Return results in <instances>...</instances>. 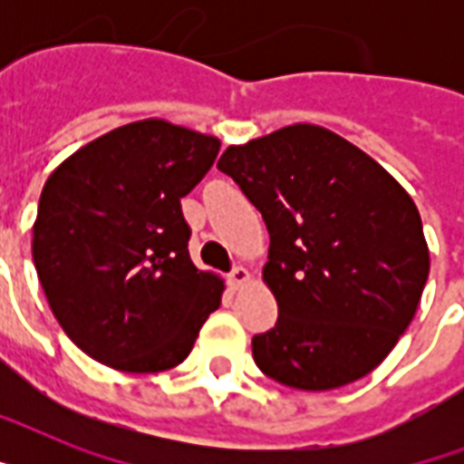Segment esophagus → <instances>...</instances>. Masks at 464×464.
I'll return each mask as SVG.
<instances>
[{"label":"esophagus","instance_id":"esophagus-1","mask_svg":"<svg viewBox=\"0 0 464 464\" xmlns=\"http://www.w3.org/2000/svg\"><path fill=\"white\" fill-rule=\"evenodd\" d=\"M247 279H250V272L246 267H233L231 275H228V284L233 289H240L243 284H247Z\"/></svg>","mask_w":464,"mask_h":464}]
</instances>
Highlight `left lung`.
Segmentation results:
<instances>
[{
  "mask_svg": "<svg viewBox=\"0 0 464 464\" xmlns=\"http://www.w3.org/2000/svg\"><path fill=\"white\" fill-rule=\"evenodd\" d=\"M231 175L269 231L265 282L279 305L253 359L296 390L368 375L410 327L429 279L421 217L400 182L317 125L228 147Z\"/></svg>",
  "mask_w": 464,
  "mask_h": 464,
  "instance_id": "1",
  "label": "left lung"
}]
</instances>
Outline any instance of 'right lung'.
<instances>
[{"label":"right lung","mask_w":464,"mask_h":464,"mask_svg":"<svg viewBox=\"0 0 464 464\" xmlns=\"http://www.w3.org/2000/svg\"><path fill=\"white\" fill-rule=\"evenodd\" d=\"M218 140L141 120L98 137L47 178L33 262L67 337L127 373L188 359L221 304V279L189 260L180 199L202 180Z\"/></svg>","instance_id":"1"}]
</instances>
